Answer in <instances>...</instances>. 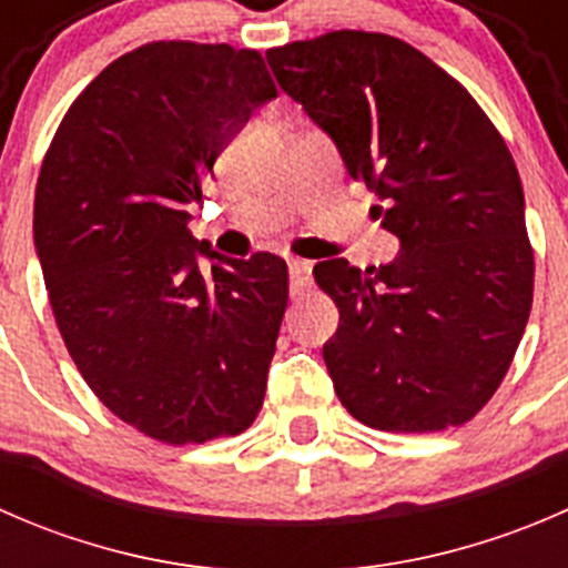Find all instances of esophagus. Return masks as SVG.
I'll use <instances>...</instances> for the list:
<instances>
[{"instance_id":"esophagus-1","label":"esophagus","mask_w":568,"mask_h":568,"mask_svg":"<svg viewBox=\"0 0 568 568\" xmlns=\"http://www.w3.org/2000/svg\"><path fill=\"white\" fill-rule=\"evenodd\" d=\"M288 277H291V294L302 296L313 283V263L302 261V257H291L288 261Z\"/></svg>"}]
</instances>
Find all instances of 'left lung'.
<instances>
[{"mask_svg": "<svg viewBox=\"0 0 568 568\" xmlns=\"http://www.w3.org/2000/svg\"><path fill=\"white\" fill-rule=\"evenodd\" d=\"M277 84L341 151L398 236L387 266L313 268L341 311L324 363L379 432H443L495 395L532 305L525 194L500 131L415 45L341 30L268 49Z\"/></svg>", "mask_w": 568, "mask_h": 568, "instance_id": "left-lung-1", "label": "left lung"}]
</instances>
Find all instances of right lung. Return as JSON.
<instances>
[{"mask_svg": "<svg viewBox=\"0 0 568 568\" xmlns=\"http://www.w3.org/2000/svg\"><path fill=\"white\" fill-rule=\"evenodd\" d=\"M272 99L257 51L156 40L79 93L40 168L32 231L68 354L159 443L236 437L263 406L288 266L216 255L186 225L216 156Z\"/></svg>", "mask_w": 568, "mask_h": 568, "instance_id": "1", "label": "right lung"}]
</instances>
